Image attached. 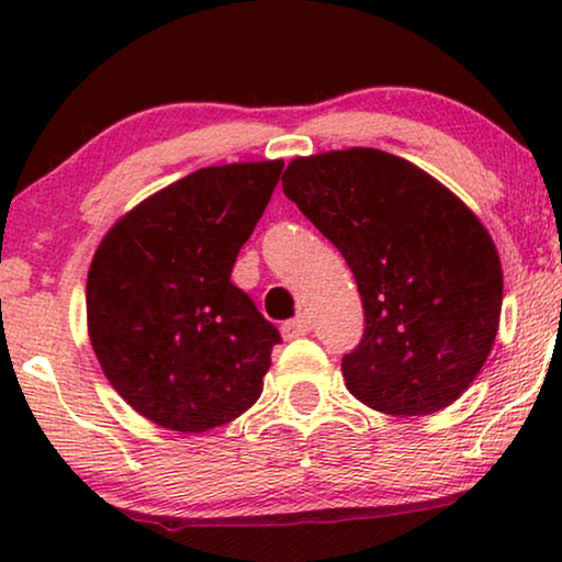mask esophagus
Masks as SVG:
<instances>
[{
	"label": "esophagus",
	"instance_id": "obj_1",
	"mask_svg": "<svg viewBox=\"0 0 562 562\" xmlns=\"http://www.w3.org/2000/svg\"><path fill=\"white\" fill-rule=\"evenodd\" d=\"M310 329H312V317H310V314H299V317L283 322L281 335H283V340H296V337L306 335V333H310Z\"/></svg>",
	"mask_w": 562,
	"mask_h": 562
}]
</instances>
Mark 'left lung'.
I'll return each instance as SVG.
<instances>
[{
    "label": "left lung",
    "mask_w": 562,
    "mask_h": 562,
    "mask_svg": "<svg viewBox=\"0 0 562 562\" xmlns=\"http://www.w3.org/2000/svg\"><path fill=\"white\" fill-rule=\"evenodd\" d=\"M283 194L342 252L366 329L348 391L383 414L440 412L486 363L502 317L496 245L460 199L375 148L294 158Z\"/></svg>",
    "instance_id": "8db88e82"
}]
</instances>
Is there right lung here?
<instances>
[{
    "instance_id": "obj_1",
    "label": "right lung",
    "mask_w": 562,
    "mask_h": 562,
    "mask_svg": "<svg viewBox=\"0 0 562 562\" xmlns=\"http://www.w3.org/2000/svg\"><path fill=\"white\" fill-rule=\"evenodd\" d=\"M281 168H199L127 212L94 252L91 348L145 419L206 432L258 402L281 335L229 276Z\"/></svg>"
}]
</instances>
